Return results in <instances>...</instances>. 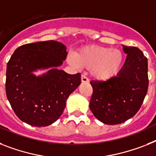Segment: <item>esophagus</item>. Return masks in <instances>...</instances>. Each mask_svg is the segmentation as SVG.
Listing matches in <instances>:
<instances>
[{
	"mask_svg": "<svg viewBox=\"0 0 156 156\" xmlns=\"http://www.w3.org/2000/svg\"><path fill=\"white\" fill-rule=\"evenodd\" d=\"M81 81L83 83H87V82H89V80L85 75H81Z\"/></svg>",
	"mask_w": 156,
	"mask_h": 156,
	"instance_id": "esophagus-1",
	"label": "esophagus"
}]
</instances>
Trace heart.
Wrapping results in <instances>:
<instances>
[{
    "label": "heart",
    "mask_w": 156,
    "mask_h": 156,
    "mask_svg": "<svg viewBox=\"0 0 156 156\" xmlns=\"http://www.w3.org/2000/svg\"><path fill=\"white\" fill-rule=\"evenodd\" d=\"M71 65L92 69V75L100 80H108L118 73L124 62V54L119 49L101 46H87L69 56Z\"/></svg>",
    "instance_id": "b5f03b06"
}]
</instances>
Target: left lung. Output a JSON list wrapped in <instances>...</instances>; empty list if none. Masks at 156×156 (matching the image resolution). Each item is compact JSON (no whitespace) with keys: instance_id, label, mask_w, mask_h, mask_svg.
Here are the masks:
<instances>
[{"instance_id":"1","label":"left lung","mask_w":156,"mask_h":156,"mask_svg":"<svg viewBox=\"0 0 156 156\" xmlns=\"http://www.w3.org/2000/svg\"><path fill=\"white\" fill-rule=\"evenodd\" d=\"M127 58L116 76L92 80L90 109L106 124H119L136 115L148 88L147 59L137 47L123 46Z\"/></svg>"}]
</instances>
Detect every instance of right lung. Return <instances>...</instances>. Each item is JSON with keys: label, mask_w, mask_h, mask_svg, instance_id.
I'll return each mask as SVG.
<instances>
[{"label": "right lung", "mask_w": 156, "mask_h": 156, "mask_svg": "<svg viewBox=\"0 0 156 156\" xmlns=\"http://www.w3.org/2000/svg\"><path fill=\"white\" fill-rule=\"evenodd\" d=\"M66 47L55 41L26 44L17 48L7 64L6 96L20 120L33 127H45L56 121L66 100L80 83V73L59 70L67 56ZM52 67L46 74L31 73Z\"/></svg>", "instance_id": "right-lung-1"}]
</instances>
